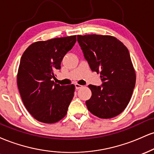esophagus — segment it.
Listing matches in <instances>:
<instances>
[{"mask_svg": "<svg viewBox=\"0 0 154 154\" xmlns=\"http://www.w3.org/2000/svg\"><path fill=\"white\" fill-rule=\"evenodd\" d=\"M75 85V88H76V89H77V90H78V89H79V88H81L82 87V85H80L77 84V83H76Z\"/></svg>", "mask_w": 154, "mask_h": 154, "instance_id": "obj_1", "label": "esophagus"}]
</instances>
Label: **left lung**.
Segmentation results:
<instances>
[{"mask_svg": "<svg viewBox=\"0 0 154 154\" xmlns=\"http://www.w3.org/2000/svg\"><path fill=\"white\" fill-rule=\"evenodd\" d=\"M77 42L93 72H100L101 85H89L92 95L88 110L101 119H110L125 110L135 85V72L128 49L110 35H77Z\"/></svg>", "mask_w": 154, "mask_h": 154, "instance_id": "8db88e82", "label": "left lung"}]
</instances>
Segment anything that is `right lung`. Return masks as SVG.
I'll return each mask as SVG.
<instances>
[{
  "mask_svg": "<svg viewBox=\"0 0 154 154\" xmlns=\"http://www.w3.org/2000/svg\"><path fill=\"white\" fill-rule=\"evenodd\" d=\"M75 43L76 35L36 42L21 58L17 85L26 109L39 122H57L66 114L75 85H60L53 79Z\"/></svg>",
  "mask_w": 154,
  "mask_h": 154,
  "instance_id": "obj_1",
  "label": "right lung"
}]
</instances>
